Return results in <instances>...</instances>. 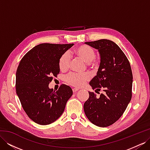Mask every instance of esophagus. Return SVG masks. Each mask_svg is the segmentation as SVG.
Returning a JSON list of instances; mask_svg holds the SVG:
<instances>
[{
  "label": "esophagus",
  "instance_id": "34e87169",
  "mask_svg": "<svg viewBox=\"0 0 150 150\" xmlns=\"http://www.w3.org/2000/svg\"><path fill=\"white\" fill-rule=\"evenodd\" d=\"M78 90H79L78 88H73V89H72V91H73V93H76V92L78 91Z\"/></svg>",
  "mask_w": 150,
  "mask_h": 150
}]
</instances>
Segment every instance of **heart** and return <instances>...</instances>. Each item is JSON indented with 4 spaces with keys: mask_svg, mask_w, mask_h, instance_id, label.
<instances>
[{
    "mask_svg": "<svg viewBox=\"0 0 150 150\" xmlns=\"http://www.w3.org/2000/svg\"><path fill=\"white\" fill-rule=\"evenodd\" d=\"M72 54L87 63V65L89 67H94L97 65V61L95 57L96 52L94 49L88 45L83 44L77 47L72 51ZM70 62L71 58L69 54L67 52L62 54L58 62L60 70L62 72H65L69 69ZM90 75L88 73H70L66 77V81L69 85L80 88L83 86L90 79Z\"/></svg>",
    "mask_w": 150,
    "mask_h": 150,
    "instance_id": "1",
    "label": "heart"
}]
</instances>
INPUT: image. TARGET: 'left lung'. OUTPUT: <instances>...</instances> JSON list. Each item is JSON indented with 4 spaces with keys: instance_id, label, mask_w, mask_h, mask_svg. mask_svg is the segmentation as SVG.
Here are the masks:
<instances>
[{
    "instance_id": "8db88e82",
    "label": "left lung",
    "mask_w": 150,
    "mask_h": 150,
    "mask_svg": "<svg viewBox=\"0 0 150 150\" xmlns=\"http://www.w3.org/2000/svg\"><path fill=\"white\" fill-rule=\"evenodd\" d=\"M98 50L101 62L97 75L89 84L97 93L104 92L97 98L93 92L84 104L86 116L93 124L107 127L118 120L132 97L133 74L128 58L114 42L100 39L86 42Z\"/></svg>"
}]
</instances>
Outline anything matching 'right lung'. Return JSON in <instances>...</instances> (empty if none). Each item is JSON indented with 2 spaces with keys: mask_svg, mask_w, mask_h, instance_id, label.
<instances>
[{
  "mask_svg": "<svg viewBox=\"0 0 150 150\" xmlns=\"http://www.w3.org/2000/svg\"><path fill=\"white\" fill-rule=\"evenodd\" d=\"M73 45L40 44L27 52L19 62L16 93L27 115L36 123L47 125L57 120L72 95L69 86L61 84L55 91L49 88V84L59 73V57Z\"/></svg>",
  "mask_w": 150,
  "mask_h": 150,
  "instance_id": "obj_1",
  "label": "right lung"
}]
</instances>
